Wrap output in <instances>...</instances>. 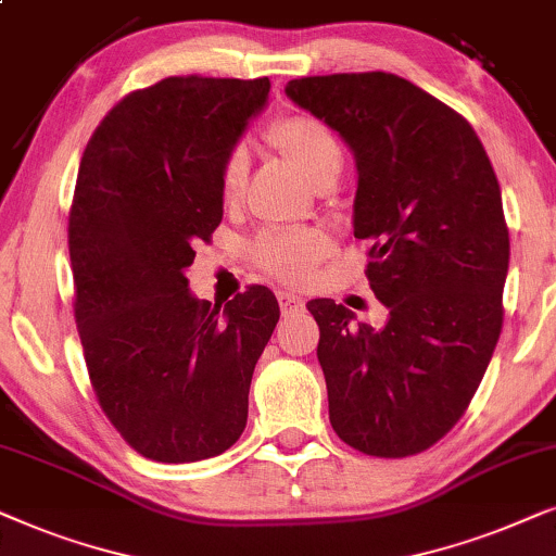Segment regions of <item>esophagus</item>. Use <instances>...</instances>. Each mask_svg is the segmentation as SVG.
Masks as SVG:
<instances>
[{
  "label": "esophagus",
  "instance_id": "esophagus-1",
  "mask_svg": "<svg viewBox=\"0 0 556 556\" xmlns=\"http://www.w3.org/2000/svg\"><path fill=\"white\" fill-rule=\"evenodd\" d=\"M277 300H279V307H282V313H292V309L305 307V300L294 292H279Z\"/></svg>",
  "mask_w": 556,
  "mask_h": 556
}]
</instances>
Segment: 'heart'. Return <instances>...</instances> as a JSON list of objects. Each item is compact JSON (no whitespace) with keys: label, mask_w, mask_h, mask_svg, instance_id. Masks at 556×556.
Segmentation results:
<instances>
[{"label":"heart","mask_w":556,"mask_h":556,"mask_svg":"<svg viewBox=\"0 0 556 556\" xmlns=\"http://www.w3.org/2000/svg\"><path fill=\"white\" fill-rule=\"evenodd\" d=\"M269 142L317 185L338 180L343 169V147L328 124L307 114L282 116L266 131ZM249 175V154L243 147L228 152L220 169V190L228 201L241 195ZM332 251V241L317 228H290V231H266L254 243L256 262L282 282H305L320 258Z\"/></svg>","instance_id":"1"}]
</instances>
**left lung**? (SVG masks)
Here are the masks:
<instances>
[{"instance_id":"obj_1","label":"left lung","mask_w":556,"mask_h":556,"mask_svg":"<svg viewBox=\"0 0 556 556\" xmlns=\"http://www.w3.org/2000/svg\"><path fill=\"white\" fill-rule=\"evenodd\" d=\"M285 93L353 152V236L387 325L309 300L320 325L330 425L376 457H406L445 438L468 409L498 343L508 228L476 129L394 73L294 78Z\"/></svg>"}]
</instances>
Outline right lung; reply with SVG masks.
<instances>
[{
  "mask_svg": "<svg viewBox=\"0 0 556 556\" xmlns=\"http://www.w3.org/2000/svg\"><path fill=\"white\" fill-rule=\"evenodd\" d=\"M269 88L165 78L124 96L80 160L68 224L80 345L103 414L150 460H208L247 427L277 298L256 285L211 305L185 271L224 218L220 169Z\"/></svg>",
  "mask_w": 556,
  "mask_h": 556,
  "instance_id": "obj_1",
  "label": "right lung"
}]
</instances>
